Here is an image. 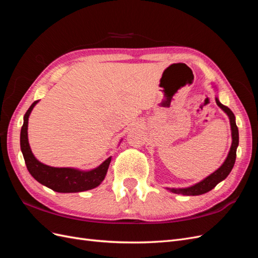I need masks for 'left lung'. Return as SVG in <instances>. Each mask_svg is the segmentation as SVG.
Here are the masks:
<instances>
[{"label":"left lung","mask_w":258,"mask_h":258,"mask_svg":"<svg viewBox=\"0 0 258 258\" xmlns=\"http://www.w3.org/2000/svg\"><path fill=\"white\" fill-rule=\"evenodd\" d=\"M216 104L220 106L222 110L228 115L229 120H230V127H231V138H232V143L230 146V151L228 153L227 158L224 161L223 165L218 168L215 172L207 176L205 179H202L201 182L195 184L190 187H187V188H168L170 191L178 195H184V196H198V195L206 194L213 189L214 187L222 182L223 179L228 176L230 171L233 168L236 161V156H237V147L239 145V131L238 127L236 124V118L235 115L231 112L229 107L223 105L217 98H215Z\"/></svg>","instance_id":"obj_1"}]
</instances>
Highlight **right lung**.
I'll return each instance as SVG.
<instances>
[{
	"label": "right lung",
	"instance_id": "obj_1",
	"mask_svg": "<svg viewBox=\"0 0 258 258\" xmlns=\"http://www.w3.org/2000/svg\"><path fill=\"white\" fill-rule=\"evenodd\" d=\"M38 101H34L23 117L20 132V147L27 169L38 183L58 192H79L95 188L104 179L112 157L90 171H81L72 168H53L38 161L31 151L28 141V120L31 111Z\"/></svg>",
	"mask_w": 258,
	"mask_h": 258
}]
</instances>
